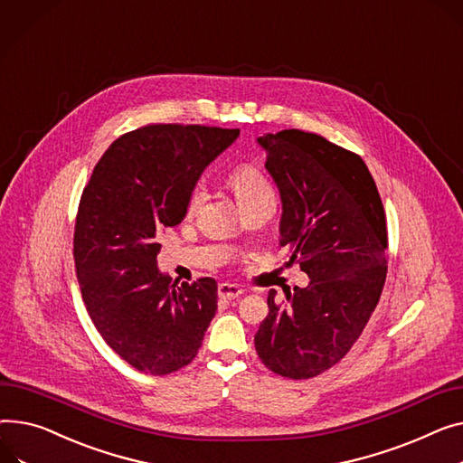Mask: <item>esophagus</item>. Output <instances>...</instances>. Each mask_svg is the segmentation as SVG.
<instances>
[{
    "instance_id": "34e87169",
    "label": "esophagus",
    "mask_w": 463,
    "mask_h": 463,
    "mask_svg": "<svg viewBox=\"0 0 463 463\" xmlns=\"http://www.w3.org/2000/svg\"><path fill=\"white\" fill-rule=\"evenodd\" d=\"M243 294V290L238 287V285H231V283H222L220 287H218V296L222 298V299H236V298H240Z\"/></svg>"
}]
</instances>
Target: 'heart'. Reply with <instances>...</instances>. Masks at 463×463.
I'll use <instances>...</instances> for the list:
<instances>
[{"mask_svg":"<svg viewBox=\"0 0 463 463\" xmlns=\"http://www.w3.org/2000/svg\"><path fill=\"white\" fill-rule=\"evenodd\" d=\"M227 184L236 194L240 204H245L248 201L259 197L260 194L271 192L269 184H268L266 176L260 173V169L255 167L253 164H248V162L234 164L229 169ZM204 197H206V188L203 186V184H197V186H194V190L190 192L186 212L195 213L199 210V206L203 204Z\"/></svg>","mask_w":463,"mask_h":463,"instance_id":"heart-1","label":"heart"}]
</instances>
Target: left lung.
I'll list each match as a JSON object with an SVG mask.
<instances>
[{"mask_svg": "<svg viewBox=\"0 0 463 463\" xmlns=\"http://www.w3.org/2000/svg\"><path fill=\"white\" fill-rule=\"evenodd\" d=\"M279 188L281 248L309 285L268 294L255 348L271 373L307 380L341 361L380 301L387 275V223L376 182L357 154L303 130L257 139Z\"/></svg>", "mask_w": 463, "mask_h": 463, "instance_id": "obj_1", "label": "left lung"}]
</instances>
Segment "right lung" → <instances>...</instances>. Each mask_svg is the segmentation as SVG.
<instances>
[{
	"mask_svg": "<svg viewBox=\"0 0 463 463\" xmlns=\"http://www.w3.org/2000/svg\"><path fill=\"white\" fill-rule=\"evenodd\" d=\"M238 134L143 127L109 145L83 188L74 229L81 298L108 346L139 373L165 376L190 364L218 311L212 277L178 287L156 257L201 173Z\"/></svg>",
	"mask_w": 463,
	"mask_h": 463,
	"instance_id": "add662e5",
	"label": "right lung"
}]
</instances>
